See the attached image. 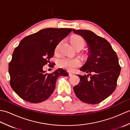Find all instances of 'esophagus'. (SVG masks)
<instances>
[{"instance_id": "1", "label": "esophagus", "mask_w": 130, "mask_h": 130, "mask_svg": "<svg viewBox=\"0 0 130 130\" xmlns=\"http://www.w3.org/2000/svg\"><path fill=\"white\" fill-rule=\"evenodd\" d=\"M73 75V74L72 73H69V76H71Z\"/></svg>"}]
</instances>
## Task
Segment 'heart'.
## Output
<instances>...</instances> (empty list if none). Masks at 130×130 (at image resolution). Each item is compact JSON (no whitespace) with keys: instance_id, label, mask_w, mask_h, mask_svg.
Listing matches in <instances>:
<instances>
[{"instance_id":"obj_1","label":"heart","mask_w":130,"mask_h":130,"mask_svg":"<svg viewBox=\"0 0 130 130\" xmlns=\"http://www.w3.org/2000/svg\"><path fill=\"white\" fill-rule=\"evenodd\" d=\"M71 45L75 48L78 47H84L85 45V42L84 38L80 36H74L70 40ZM57 47L56 49H57ZM57 64L59 67L67 70L68 71H73L77 67L81 65V62L78 59H71L67 57H62L58 60Z\"/></svg>"}]
</instances>
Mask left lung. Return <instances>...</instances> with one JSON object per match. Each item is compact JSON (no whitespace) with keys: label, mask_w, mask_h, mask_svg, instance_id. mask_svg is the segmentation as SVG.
Returning <instances> with one entry per match:
<instances>
[{"label":"left lung","mask_w":130,"mask_h":130,"mask_svg":"<svg viewBox=\"0 0 130 130\" xmlns=\"http://www.w3.org/2000/svg\"><path fill=\"white\" fill-rule=\"evenodd\" d=\"M84 38L89 55L80 70L79 83L73 88L75 95L84 103L95 104L104 101L116 89L121 67L116 52L108 41L89 30L73 29ZM90 78H88L89 75Z\"/></svg>","instance_id":"obj_1"}]
</instances>
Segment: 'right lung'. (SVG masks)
<instances>
[{
    "mask_svg": "<svg viewBox=\"0 0 130 130\" xmlns=\"http://www.w3.org/2000/svg\"><path fill=\"white\" fill-rule=\"evenodd\" d=\"M71 31L45 28L21 40L9 63L10 85L19 97L33 103L42 102L54 92L57 78L69 75L61 68L48 74L43 67L54 56L58 43Z\"/></svg>",
    "mask_w": 130,
    "mask_h": 130,
    "instance_id": "obj_1",
    "label": "right lung"
}]
</instances>
